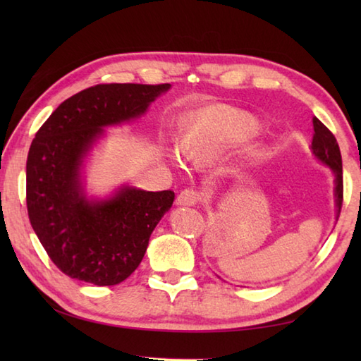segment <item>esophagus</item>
<instances>
[{
	"label": "esophagus",
	"instance_id": "obj_1",
	"mask_svg": "<svg viewBox=\"0 0 361 361\" xmlns=\"http://www.w3.org/2000/svg\"><path fill=\"white\" fill-rule=\"evenodd\" d=\"M200 200V195H198L192 189H185L181 190L180 195L176 197V204L178 206H194Z\"/></svg>",
	"mask_w": 361,
	"mask_h": 361
}]
</instances>
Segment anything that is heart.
<instances>
[{
    "mask_svg": "<svg viewBox=\"0 0 361 361\" xmlns=\"http://www.w3.org/2000/svg\"><path fill=\"white\" fill-rule=\"evenodd\" d=\"M260 130V122L248 111L225 104L206 105L190 114L180 150L195 166H214L255 140ZM167 152L173 155L171 147ZM257 157L252 153V159Z\"/></svg>",
    "mask_w": 361,
    "mask_h": 361,
    "instance_id": "obj_1",
    "label": "heart"
}]
</instances>
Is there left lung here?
<instances>
[{"label": "left lung", "instance_id": "1", "mask_svg": "<svg viewBox=\"0 0 361 361\" xmlns=\"http://www.w3.org/2000/svg\"><path fill=\"white\" fill-rule=\"evenodd\" d=\"M313 140H312V153L315 158L324 166L331 167L334 173V197L336 206V220L340 217L341 204H343V164L338 142L323 122L318 118H313Z\"/></svg>", "mask_w": 361, "mask_h": 361}]
</instances>
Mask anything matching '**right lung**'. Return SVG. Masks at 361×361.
<instances>
[{
  "instance_id": "add662e5",
  "label": "right lung",
  "mask_w": 361,
  "mask_h": 361,
  "mask_svg": "<svg viewBox=\"0 0 361 361\" xmlns=\"http://www.w3.org/2000/svg\"><path fill=\"white\" fill-rule=\"evenodd\" d=\"M171 83H101L60 104L38 130L26 163L30 225L60 271L94 286H116L132 274L150 234L171 209L172 190L124 185L88 198L82 169L106 127L137 119Z\"/></svg>"
}]
</instances>
